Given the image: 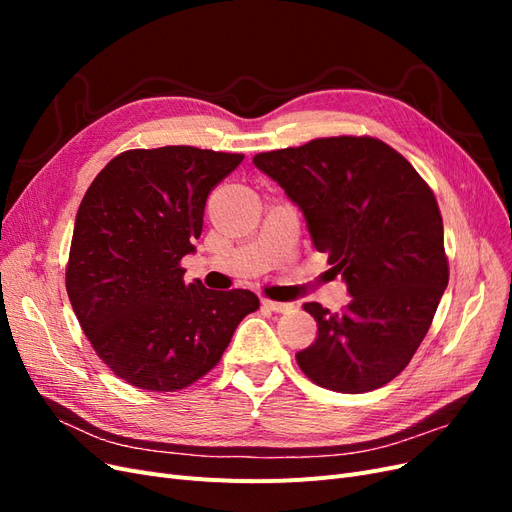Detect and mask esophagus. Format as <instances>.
I'll return each mask as SVG.
<instances>
[{
	"instance_id": "34e87169",
	"label": "esophagus",
	"mask_w": 512,
	"mask_h": 512,
	"mask_svg": "<svg viewBox=\"0 0 512 512\" xmlns=\"http://www.w3.org/2000/svg\"><path fill=\"white\" fill-rule=\"evenodd\" d=\"M262 305L271 309V312H280V314L292 312V307H294L292 303H280V301H271V299H262Z\"/></svg>"
}]
</instances>
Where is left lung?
Listing matches in <instances>:
<instances>
[{
  "mask_svg": "<svg viewBox=\"0 0 512 512\" xmlns=\"http://www.w3.org/2000/svg\"><path fill=\"white\" fill-rule=\"evenodd\" d=\"M254 164L303 211L314 247L352 297L339 314L303 305L318 337L297 352L301 371L337 393L380 389L410 363L448 284L436 196L371 136L316 138L258 153Z\"/></svg>",
  "mask_w": 512,
  "mask_h": 512,
  "instance_id": "left-lung-1",
  "label": "left lung"
}]
</instances>
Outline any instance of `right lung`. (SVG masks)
Masks as SVG:
<instances>
[{
    "mask_svg": "<svg viewBox=\"0 0 512 512\" xmlns=\"http://www.w3.org/2000/svg\"><path fill=\"white\" fill-rule=\"evenodd\" d=\"M241 162L188 145L130 149L81 200L68 297L104 365L138 389L168 393L203 378L260 307L250 290L185 284L179 265L196 250L209 192Z\"/></svg>",
    "mask_w": 512,
    "mask_h": 512,
    "instance_id": "1",
    "label": "right lung"
}]
</instances>
